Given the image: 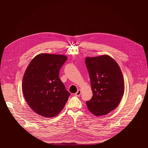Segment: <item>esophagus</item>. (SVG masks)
I'll return each instance as SVG.
<instances>
[{
	"label": "esophagus",
	"instance_id": "obj_1",
	"mask_svg": "<svg viewBox=\"0 0 148 148\" xmlns=\"http://www.w3.org/2000/svg\"><path fill=\"white\" fill-rule=\"evenodd\" d=\"M81 90H78L77 91V92L75 94V95L79 97V96L81 95Z\"/></svg>",
	"mask_w": 148,
	"mask_h": 148
}]
</instances>
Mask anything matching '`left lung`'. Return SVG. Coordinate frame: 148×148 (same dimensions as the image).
I'll use <instances>...</instances> for the list:
<instances>
[{
  "label": "left lung",
  "mask_w": 148,
  "mask_h": 148,
  "mask_svg": "<svg viewBox=\"0 0 148 148\" xmlns=\"http://www.w3.org/2000/svg\"><path fill=\"white\" fill-rule=\"evenodd\" d=\"M93 95L86 102L95 116L107 115L118 106L124 92L123 75L118 63L110 56L86 57Z\"/></svg>",
  "instance_id": "1"
}]
</instances>
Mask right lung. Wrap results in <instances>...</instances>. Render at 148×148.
Segmentation results:
<instances>
[{"instance_id":"right-lung-1","label":"right lung","mask_w":148,"mask_h":148,"mask_svg":"<svg viewBox=\"0 0 148 148\" xmlns=\"http://www.w3.org/2000/svg\"><path fill=\"white\" fill-rule=\"evenodd\" d=\"M67 60L64 55L42 53L32 59L26 70L22 82L25 98L42 116H57L70 95L59 78L60 70Z\"/></svg>"}]
</instances>
